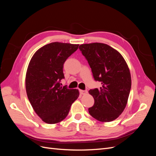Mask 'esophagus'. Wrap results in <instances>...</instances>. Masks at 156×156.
<instances>
[{"mask_svg": "<svg viewBox=\"0 0 156 156\" xmlns=\"http://www.w3.org/2000/svg\"><path fill=\"white\" fill-rule=\"evenodd\" d=\"M80 94H81V95H85V94H87V90H79Z\"/></svg>", "mask_w": 156, "mask_h": 156, "instance_id": "34e87169", "label": "esophagus"}]
</instances>
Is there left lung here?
I'll return each instance as SVG.
<instances>
[{"label":"left lung","instance_id":"8db88e82","mask_svg":"<svg viewBox=\"0 0 156 156\" xmlns=\"http://www.w3.org/2000/svg\"><path fill=\"white\" fill-rule=\"evenodd\" d=\"M96 81L101 82L100 89L89 90L94 99L88 108L93 118L102 122L116 119L124 111L129 95L131 78L123 56L111 46L101 43L80 45Z\"/></svg>","mask_w":156,"mask_h":156}]
</instances>
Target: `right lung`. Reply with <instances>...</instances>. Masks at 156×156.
I'll return each mask as SVG.
<instances>
[{
  "mask_svg": "<svg viewBox=\"0 0 156 156\" xmlns=\"http://www.w3.org/2000/svg\"><path fill=\"white\" fill-rule=\"evenodd\" d=\"M78 47L53 42L40 48L30 61L25 78L27 94L33 109L47 124L62 121L79 96L77 89L62 87L60 83L64 78L65 61Z\"/></svg>",
  "mask_w": 156,
  "mask_h": 156,
  "instance_id": "1",
  "label": "right lung"
}]
</instances>
